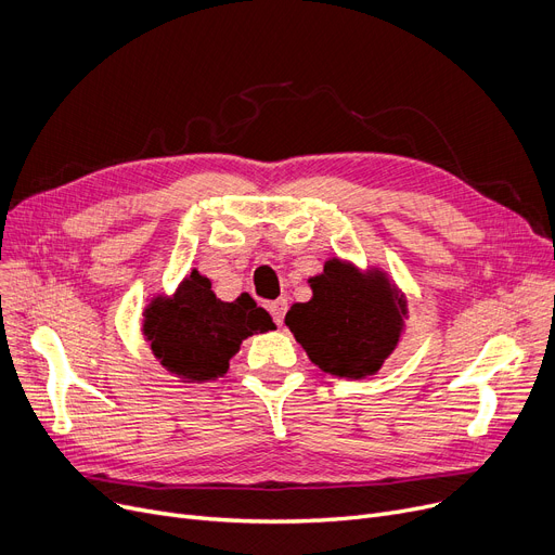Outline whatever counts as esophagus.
Returning <instances> with one entry per match:
<instances>
[{"label": "esophagus", "instance_id": "esophagus-1", "mask_svg": "<svg viewBox=\"0 0 555 555\" xmlns=\"http://www.w3.org/2000/svg\"><path fill=\"white\" fill-rule=\"evenodd\" d=\"M268 310H270V314L274 319V324L283 326V319H285V312H287V301L285 299H276V301H272L268 306Z\"/></svg>", "mask_w": 555, "mask_h": 555}]
</instances>
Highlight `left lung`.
<instances>
[{
  "label": "left lung",
  "instance_id": "1",
  "mask_svg": "<svg viewBox=\"0 0 555 555\" xmlns=\"http://www.w3.org/2000/svg\"><path fill=\"white\" fill-rule=\"evenodd\" d=\"M312 299L285 314L304 351L322 371L362 380L380 371L400 341L406 301L380 270L362 274L339 258L310 279Z\"/></svg>",
  "mask_w": 555,
  "mask_h": 555
}]
</instances>
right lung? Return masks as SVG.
<instances>
[{
	"mask_svg": "<svg viewBox=\"0 0 555 555\" xmlns=\"http://www.w3.org/2000/svg\"><path fill=\"white\" fill-rule=\"evenodd\" d=\"M274 328L251 297L220 301L211 281L193 270L172 297H155L143 310V335L159 364L182 383L222 377L243 339Z\"/></svg>",
	"mask_w": 555,
	"mask_h": 555,
	"instance_id": "obj_1",
	"label": "right lung"
}]
</instances>
